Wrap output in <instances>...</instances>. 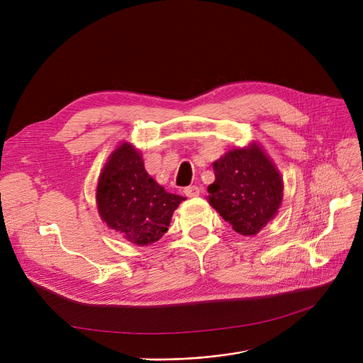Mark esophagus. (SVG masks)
Returning <instances> with one entry per match:
<instances>
[{
	"label": "esophagus",
	"instance_id": "obj_1",
	"mask_svg": "<svg viewBox=\"0 0 363 363\" xmlns=\"http://www.w3.org/2000/svg\"><path fill=\"white\" fill-rule=\"evenodd\" d=\"M200 191H201V189L199 186H196V185L184 188V194L186 197H197V196H200Z\"/></svg>",
	"mask_w": 363,
	"mask_h": 363
}]
</instances>
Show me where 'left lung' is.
Instances as JSON below:
<instances>
[{
  "label": "left lung",
  "mask_w": 363,
  "mask_h": 363,
  "mask_svg": "<svg viewBox=\"0 0 363 363\" xmlns=\"http://www.w3.org/2000/svg\"><path fill=\"white\" fill-rule=\"evenodd\" d=\"M215 182L207 201L241 235H256L282 203L284 182L264 150L252 143L235 147L213 162Z\"/></svg>",
  "instance_id": "obj_1"
}]
</instances>
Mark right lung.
<instances>
[{
  "instance_id": "1",
  "label": "right lung",
  "mask_w": 363,
  "mask_h": 363,
  "mask_svg": "<svg viewBox=\"0 0 363 363\" xmlns=\"http://www.w3.org/2000/svg\"><path fill=\"white\" fill-rule=\"evenodd\" d=\"M99 215L110 230L137 245L159 241L185 197L151 178L138 148L122 143L108 156L97 182Z\"/></svg>"
}]
</instances>
